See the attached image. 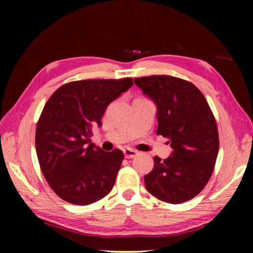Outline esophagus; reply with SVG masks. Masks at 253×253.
Masks as SVG:
<instances>
[{"label": "esophagus", "mask_w": 253, "mask_h": 253, "mask_svg": "<svg viewBox=\"0 0 253 253\" xmlns=\"http://www.w3.org/2000/svg\"><path fill=\"white\" fill-rule=\"evenodd\" d=\"M137 154H138V152L136 151V149H132V148H124V155H125L126 158H132L135 157Z\"/></svg>", "instance_id": "esophagus-1"}]
</instances>
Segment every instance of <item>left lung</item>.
<instances>
[{"instance_id": "left-lung-1", "label": "left lung", "mask_w": 253, "mask_h": 253, "mask_svg": "<svg viewBox=\"0 0 253 253\" xmlns=\"http://www.w3.org/2000/svg\"><path fill=\"white\" fill-rule=\"evenodd\" d=\"M134 83L156 104V134L166 137L173 148L166 160L154 157L145 186L163 202H186L203 190L214 170L219 153L214 115L190 81L163 75L135 78Z\"/></svg>"}]
</instances>
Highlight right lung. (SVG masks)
<instances>
[{"label":"right lung","mask_w":253,"mask_h":253,"mask_svg":"<svg viewBox=\"0 0 253 253\" xmlns=\"http://www.w3.org/2000/svg\"><path fill=\"white\" fill-rule=\"evenodd\" d=\"M131 84V78L71 81L45 102L37 124V155L46 182L66 202L95 203L113 188L124 154L101 151L90 137L108 105Z\"/></svg>","instance_id":"add662e5"}]
</instances>
